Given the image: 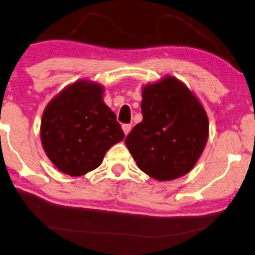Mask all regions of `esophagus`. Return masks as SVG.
<instances>
[{"mask_svg":"<svg viewBox=\"0 0 255 255\" xmlns=\"http://www.w3.org/2000/svg\"><path fill=\"white\" fill-rule=\"evenodd\" d=\"M122 129H124V133H125V135H128V134H129L130 129H131V125H129V124L122 125Z\"/></svg>","mask_w":255,"mask_h":255,"instance_id":"34e87169","label":"esophagus"}]
</instances>
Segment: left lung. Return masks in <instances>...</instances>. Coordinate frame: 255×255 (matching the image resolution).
<instances>
[{"label": "left lung", "instance_id": "left-lung-1", "mask_svg": "<svg viewBox=\"0 0 255 255\" xmlns=\"http://www.w3.org/2000/svg\"><path fill=\"white\" fill-rule=\"evenodd\" d=\"M143 120L125 142L138 168L159 181L191 170L208 138V118L187 87L173 76L143 87Z\"/></svg>", "mask_w": 255, "mask_h": 255}]
</instances>
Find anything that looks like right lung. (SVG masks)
<instances>
[{
    "label": "right lung",
    "instance_id": "right-lung-1",
    "mask_svg": "<svg viewBox=\"0 0 255 255\" xmlns=\"http://www.w3.org/2000/svg\"><path fill=\"white\" fill-rule=\"evenodd\" d=\"M102 93V86L81 80L56 95L42 115L43 149L57 169L70 176L98 168L106 151L125 137Z\"/></svg>",
    "mask_w": 255,
    "mask_h": 255
}]
</instances>
